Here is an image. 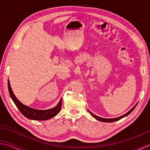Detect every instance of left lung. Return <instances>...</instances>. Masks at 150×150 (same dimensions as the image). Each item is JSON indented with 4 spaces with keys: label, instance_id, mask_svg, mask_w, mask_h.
Listing matches in <instances>:
<instances>
[{
    "label": "left lung",
    "instance_id": "1",
    "mask_svg": "<svg viewBox=\"0 0 150 150\" xmlns=\"http://www.w3.org/2000/svg\"><path fill=\"white\" fill-rule=\"evenodd\" d=\"M136 106H137V104L135 105V106L134 107H133V108H132V110H130L128 113H126V114H124V115H123L120 116V117H119L115 118V119H104V118H102V117H98V116H97V115H95L92 113L91 112V111H89V112H90V113H91V115L93 116L94 118H95V119H96L98 120L101 121V122H115V121L119 120L122 119V118H123V117H126V116L128 115H129L130 113L132 112V111L133 110L135 109V108L136 107Z\"/></svg>",
    "mask_w": 150,
    "mask_h": 150
}]
</instances>
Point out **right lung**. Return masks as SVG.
<instances>
[{
	"instance_id": "add662e5",
	"label": "right lung",
	"mask_w": 150,
	"mask_h": 150,
	"mask_svg": "<svg viewBox=\"0 0 150 150\" xmlns=\"http://www.w3.org/2000/svg\"><path fill=\"white\" fill-rule=\"evenodd\" d=\"M8 90L10 97L12 98L13 101L14 102L16 106L17 107L19 111L22 113L24 116L26 117L28 119H30L31 120H46L52 119L53 117H55L56 115L59 113L60 109L62 107V98L60 99V102L59 103L58 105L55 108H52L50 110H35L33 108H31L28 106H25L23 104H22L20 101H19L15 95L13 94L11 90V88L10 86V84H9V81L8 80Z\"/></svg>"
}]
</instances>
